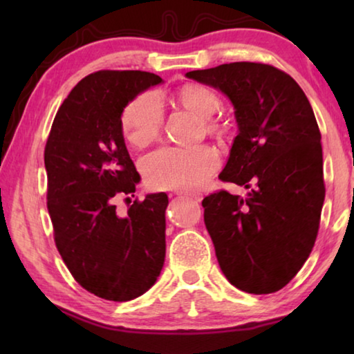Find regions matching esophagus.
Here are the masks:
<instances>
[{
	"instance_id": "obj_1",
	"label": "esophagus",
	"mask_w": 354,
	"mask_h": 354,
	"mask_svg": "<svg viewBox=\"0 0 354 354\" xmlns=\"http://www.w3.org/2000/svg\"><path fill=\"white\" fill-rule=\"evenodd\" d=\"M178 195L183 196V198H185V200L194 201V203H200V201H201V196H200L198 194H189V192H179Z\"/></svg>"
}]
</instances>
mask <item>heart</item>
I'll use <instances>...</instances> for the list:
<instances>
[{
  "label": "heart",
  "instance_id": "b5f03b06",
  "mask_svg": "<svg viewBox=\"0 0 354 354\" xmlns=\"http://www.w3.org/2000/svg\"><path fill=\"white\" fill-rule=\"evenodd\" d=\"M175 101L184 109L203 118L207 134L223 137L227 124L215 115L221 107L217 92L201 84L187 82L178 88ZM164 123V109L160 98L153 92L137 95L122 113V129L131 145L145 148L158 139ZM218 154L212 147L198 145L192 148L165 147L148 154L142 162L145 181L153 189L194 190L201 187L206 179L217 170Z\"/></svg>",
  "mask_w": 354,
  "mask_h": 354
}]
</instances>
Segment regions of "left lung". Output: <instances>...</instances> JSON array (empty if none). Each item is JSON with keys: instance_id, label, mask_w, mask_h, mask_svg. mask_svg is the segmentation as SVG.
<instances>
[{"instance_id": "8db88e82", "label": "left lung", "mask_w": 354, "mask_h": 354, "mask_svg": "<svg viewBox=\"0 0 354 354\" xmlns=\"http://www.w3.org/2000/svg\"><path fill=\"white\" fill-rule=\"evenodd\" d=\"M225 93L239 133L221 181L251 189L203 200L205 225L221 272L243 292L273 293L313 251L325 201L319 124L293 77L259 62L185 73Z\"/></svg>"}]
</instances>
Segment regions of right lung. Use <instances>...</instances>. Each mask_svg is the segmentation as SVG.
<instances>
[{
    "mask_svg": "<svg viewBox=\"0 0 354 354\" xmlns=\"http://www.w3.org/2000/svg\"><path fill=\"white\" fill-rule=\"evenodd\" d=\"M160 82L139 70L86 76L59 107L46 140V205L56 247L77 283L109 301L143 295L164 267L167 194L136 200L127 215L115 206L140 181L124 145L122 113Z\"/></svg>",
    "mask_w": 354,
    "mask_h": 354,
    "instance_id": "obj_1",
    "label": "right lung"
}]
</instances>
